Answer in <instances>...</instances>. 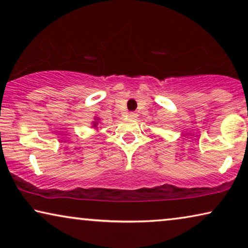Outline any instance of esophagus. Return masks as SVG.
<instances>
[{
	"label": "esophagus",
	"mask_w": 248,
	"mask_h": 248,
	"mask_svg": "<svg viewBox=\"0 0 248 248\" xmlns=\"http://www.w3.org/2000/svg\"><path fill=\"white\" fill-rule=\"evenodd\" d=\"M128 117L130 118H137L138 117V114L137 113H134V111H131V113H128Z\"/></svg>",
	"instance_id": "1"
}]
</instances>
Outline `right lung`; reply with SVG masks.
Returning <instances> with one entry per match:
<instances>
[{
  "mask_svg": "<svg viewBox=\"0 0 248 248\" xmlns=\"http://www.w3.org/2000/svg\"><path fill=\"white\" fill-rule=\"evenodd\" d=\"M98 123H99V118L94 117V121L93 122V123H91V124H93V128H97L98 127Z\"/></svg>",
  "mask_w": 248,
  "mask_h": 248,
  "instance_id": "obj_1",
  "label": "right lung"
}]
</instances>
